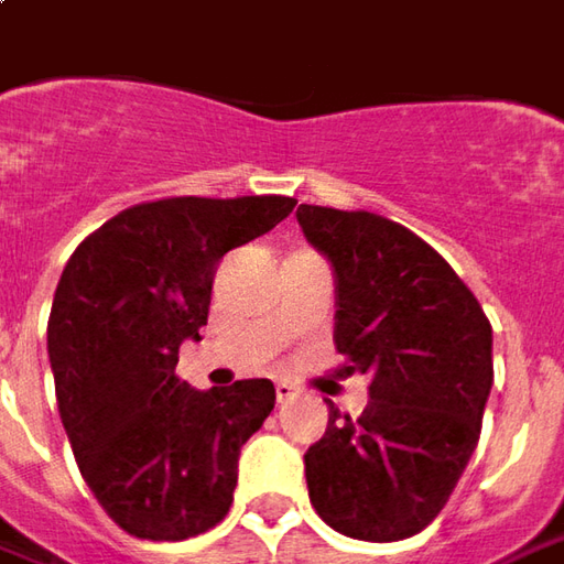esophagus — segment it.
<instances>
[{"label":"esophagus","instance_id":"1","mask_svg":"<svg viewBox=\"0 0 564 564\" xmlns=\"http://www.w3.org/2000/svg\"><path fill=\"white\" fill-rule=\"evenodd\" d=\"M294 397H297V391L291 388L289 381H275V400H279V403H289Z\"/></svg>","mask_w":564,"mask_h":564}]
</instances>
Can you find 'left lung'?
Wrapping results in <instances>:
<instances>
[{"label": "left lung", "mask_w": 564, "mask_h": 564, "mask_svg": "<svg viewBox=\"0 0 564 564\" xmlns=\"http://www.w3.org/2000/svg\"><path fill=\"white\" fill-rule=\"evenodd\" d=\"M297 223L332 263L344 372L372 379L357 419L328 400L326 434L304 453L310 502L344 538H413L478 447L494 332L447 260L400 223L316 204Z\"/></svg>", "instance_id": "left-lung-1"}]
</instances>
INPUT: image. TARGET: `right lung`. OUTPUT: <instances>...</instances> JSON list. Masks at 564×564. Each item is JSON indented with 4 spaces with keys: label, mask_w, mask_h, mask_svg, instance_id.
Listing matches in <instances>:
<instances>
[{
    "label": "right lung",
    "mask_w": 564,
    "mask_h": 564,
    "mask_svg": "<svg viewBox=\"0 0 564 564\" xmlns=\"http://www.w3.org/2000/svg\"><path fill=\"white\" fill-rule=\"evenodd\" d=\"M282 195L164 198L120 210L70 254L48 316L64 432L89 490L142 540H185L226 519L241 444L273 413L270 379L195 391L180 344L202 341L226 251L270 232Z\"/></svg>",
    "instance_id": "obj_1"
}]
</instances>
